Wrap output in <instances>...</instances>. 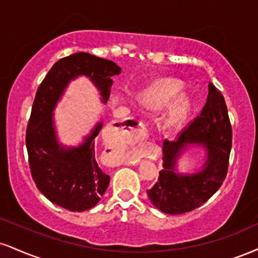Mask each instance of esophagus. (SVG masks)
Returning <instances> with one entry per match:
<instances>
[{
	"label": "esophagus",
	"mask_w": 258,
	"mask_h": 258,
	"mask_svg": "<svg viewBox=\"0 0 258 258\" xmlns=\"http://www.w3.org/2000/svg\"><path fill=\"white\" fill-rule=\"evenodd\" d=\"M131 128L133 135L137 136V137H144V136L147 135V128H145L144 123L141 122V121L136 123L135 127H131Z\"/></svg>",
	"instance_id": "1"
}]
</instances>
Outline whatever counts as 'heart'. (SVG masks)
<instances>
[{
	"mask_svg": "<svg viewBox=\"0 0 258 258\" xmlns=\"http://www.w3.org/2000/svg\"><path fill=\"white\" fill-rule=\"evenodd\" d=\"M182 90H184V85L179 80L162 79L155 83L147 91H144L143 101L154 108H164L174 101L175 103H172L173 104L167 114L164 122L168 128H176L186 120L191 109L190 99L184 96L179 97Z\"/></svg>",
	"mask_w": 258,
	"mask_h": 258,
	"instance_id": "heart-1",
	"label": "heart"
}]
</instances>
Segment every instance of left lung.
<instances>
[{"mask_svg": "<svg viewBox=\"0 0 258 258\" xmlns=\"http://www.w3.org/2000/svg\"><path fill=\"white\" fill-rule=\"evenodd\" d=\"M206 105L174 142L163 143V169L147 191L151 203L169 215L184 214L206 203L219 190L228 169L232 127L221 92L212 83ZM192 145L206 150V162L194 173H179L176 164Z\"/></svg>", "mask_w": 258, "mask_h": 258, "instance_id": "8db88e82", "label": "left lung"}]
</instances>
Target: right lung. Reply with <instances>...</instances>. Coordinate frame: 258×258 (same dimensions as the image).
Segmentation results:
<instances>
[{
  "mask_svg": "<svg viewBox=\"0 0 258 258\" xmlns=\"http://www.w3.org/2000/svg\"><path fill=\"white\" fill-rule=\"evenodd\" d=\"M120 73L115 62L77 52L58 60L36 92L26 130L31 174L42 195L71 212L94 208L109 185V175L99 168L95 155V138L103 122L96 123L79 145L66 147L57 139L54 109L68 84L82 76L91 80L101 101L107 103L113 85L111 77Z\"/></svg>",
  "mask_w": 258,
  "mask_h": 258,
  "instance_id": "1",
  "label": "right lung"
}]
</instances>
